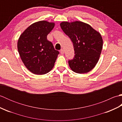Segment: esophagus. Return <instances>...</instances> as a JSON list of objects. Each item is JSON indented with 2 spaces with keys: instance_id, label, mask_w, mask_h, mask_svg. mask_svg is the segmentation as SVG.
<instances>
[{
  "instance_id": "obj_1",
  "label": "esophagus",
  "mask_w": 122,
  "mask_h": 122,
  "mask_svg": "<svg viewBox=\"0 0 122 122\" xmlns=\"http://www.w3.org/2000/svg\"><path fill=\"white\" fill-rule=\"evenodd\" d=\"M60 53L62 54H63L64 53V50H63V49H61V50H60Z\"/></svg>"
}]
</instances>
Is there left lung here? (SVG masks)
Returning <instances> with one entry per match:
<instances>
[{"instance_id": "1", "label": "left lung", "mask_w": 122, "mask_h": 122, "mask_svg": "<svg viewBox=\"0 0 122 122\" xmlns=\"http://www.w3.org/2000/svg\"><path fill=\"white\" fill-rule=\"evenodd\" d=\"M60 27L73 44L74 58L69 61L70 68L77 73H86L97 64L103 48L100 33L82 21H63Z\"/></svg>"}]
</instances>
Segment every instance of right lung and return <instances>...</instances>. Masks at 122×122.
<instances>
[{"mask_svg":"<svg viewBox=\"0 0 122 122\" xmlns=\"http://www.w3.org/2000/svg\"><path fill=\"white\" fill-rule=\"evenodd\" d=\"M54 22L46 20L33 23L18 39V50L22 62L28 70L37 75L45 74L54 66L59 52L47 40L53 29Z\"/></svg>","mask_w":122,"mask_h":122,"instance_id":"right-lung-1","label":"right lung"}]
</instances>
